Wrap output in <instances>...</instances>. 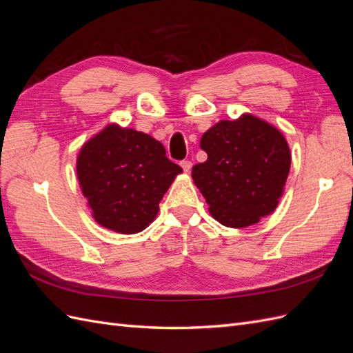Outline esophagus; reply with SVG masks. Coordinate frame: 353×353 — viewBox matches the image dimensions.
Returning a JSON list of instances; mask_svg holds the SVG:
<instances>
[{"label":"esophagus","mask_w":353,"mask_h":353,"mask_svg":"<svg viewBox=\"0 0 353 353\" xmlns=\"http://www.w3.org/2000/svg\"><path fill=\"white\" fill-rule=\"evenodd\" d=\"M181 166H183L184 172H190V170H191V166H193V163H191L190 160H183V162H181Z\"/></svg>","instance_id":"1"}]
</instances>
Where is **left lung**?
Segmentation results:
<instances>
[{
  "mask_svg": "<svg viewBox=\"0 0 353 353\" xmlns=\"http://www.w3.org/2000/svg\"><path fill=\"white\" fill-rule=\"evenodd\" d=\"M208 160L191 176L210 215L230 228H245L279 206L290 172L292 154L284 135L250 113L219 121L203 134Z\"/></svg>",
  "mask_w": 353,
  "mask_h": 353,
  "instance_id": "8db88e82",
  "label": "left lung"
}]
</instances>
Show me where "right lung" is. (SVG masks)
Returning <instances> with one entry per match:
<instances>
[{
    "label": "right lung",
    "mask_w": 353,
    "mask_h": 353,
    "mask_svg": "<svg viewBox=\"0 0 353 353\" xmlns=\"http://www.w3.org/2000/svg\"><path fill=\"white\" fill-rule=\"evenodd\" d=\"M181 172L162 143L116 123L85 143L77 160L92 218L119 234H137L150 225L160 200Z\"/></svg>",
    "instance_id": "add662e5"
}]
</instances>
